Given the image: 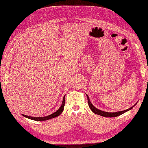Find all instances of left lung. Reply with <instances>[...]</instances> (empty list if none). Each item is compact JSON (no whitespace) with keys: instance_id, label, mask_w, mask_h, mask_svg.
<instances>
[{"instance_id":"left-lung-1","label":"left lung","mask_w":148,"mask_h":148,"mask_svg":"<svg viewBox=\"0 0 148 148\" xmlns=\"http://www.w3.org/2000/svg\"><path fill=\"white\" fill-rule=\"evenodd\" d=\"M86 96H87V97H88V105H89V107H90L91 110L95 114H97V115H101V116H103V117H117V116H119L120 115H122V114H124L125 112H127V111H128L130 110H131L133 108V107L135 106V105L134 106L130 107V108H129V109H128L127 110H123V111L116 112H107L102 111V110H101L99 109L96 108V107L91 104V102H90V101H89V98L88 96L87 95H86Z\"/></svg>"}]
</instances>
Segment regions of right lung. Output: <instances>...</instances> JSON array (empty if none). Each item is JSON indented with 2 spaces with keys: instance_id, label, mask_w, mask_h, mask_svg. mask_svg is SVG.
Wrapping results in <instances>:
<instances>
[{
  "instance_id": "add662e5",
  "label": "right lung",
  "mask_w": 148,
  "mask_h": 148,
  "mask_svg": "<svg viewBox=\"0 0 148 148\" xmlns=\"http://www.w3.org/2000/svg\"><path fill=\"white\" fill-rule=\"evenodd\" d=\"M65 95L64 96V97L63 98V101H62V104L60 108L58 109L56 112H55L54 113H53V114L49 115L48 116H46V117H30V116L25 115H23H23L26 118H28V119H31V120H35V121H44V120H47L58 117V116L62 114V112L64 110V106H65Z\"/></svg>"
}]
</instances>
